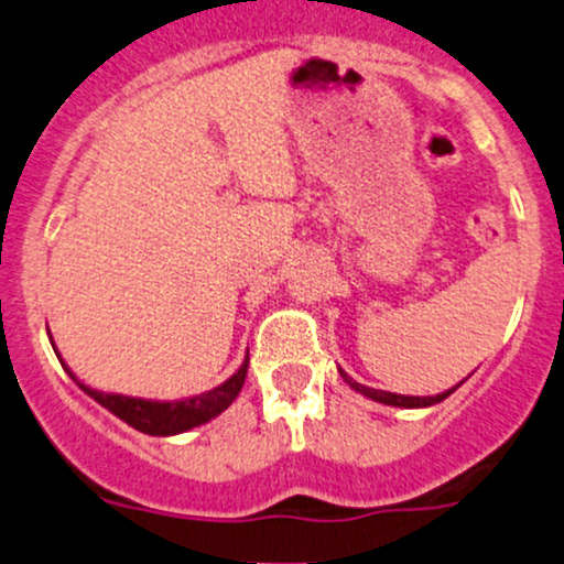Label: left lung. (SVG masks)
<instances>
[{
	"mask_svg": "<svg viewBox=\"0 0 564 564\" xmlns=\"http://www.w3.org/2000/svg\"><path fill=\"white\" fill-rule=\"evenodd\" d=\"M337 372H340L343 380L348 382L350 390H356V393L367 395V399H372L377 403H386V406H401V409H427V406H435V403H441L443 399H448V395L454 393L456 386L452 390H446V393H438V395H401V393H388V390H375V388H367L361 386V382H356L354 377H350L348 372H343L340 367H337Z\"/></svg>",
	"mask_w": 564,
	"mask_h": 564,
	"instance_id": "obj_1",
	"label": "left lung"
}]
</instances>
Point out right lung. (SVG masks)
<instances>
[{"label":"right lung","mask_w":564,"mask_h":564,"mask_svg":"<svg viewBox=\"0 0 564 564\" xmlns=\"http://www.w3.org/2000/svg\"><path fill=\"white\" fill-rule=\"evenodd\" d=\"M59 364H63L65 372L70 375V380L76 382L89 399H95L99 406H105L110 414H116L118 420H123L126 425L139 430V433L161 435V438L187 433L192 427H200L205 422L216 420V416L221 414L224 409H229L231 401L237 399V393H240L245 386V375H248V356H245L240 369H237L227 382H221L218 388L208 390V393L192 395V399H178V401H152V399H134V395H123V393H105V390H97L78 380L63 359H59Z\"/></svg>","instance_id":"1"}]
</instances>
